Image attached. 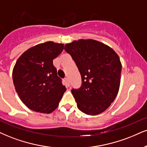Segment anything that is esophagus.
I'll return each mask as SVG.
<instances>
[{"mask_svg": "<svg viewBox=\"0 0 147 147\" xmlns=\"http://www.w3.org/2000/svg\"><path fill=\"white\" fill-rule=\"evenodd\" d=\"M65 81L67 83V86H69V79L67 78H65Z\"/></svg>", "mask_w": 147, "mask_h": 147, "instance_id": "esophagus-1", "label": "esophagus"}]
</instances>
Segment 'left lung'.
<instances>
[{"mask_svg":"<svg viewBox=\"0 0 147 147\" xmlns=\"http://www.w3.org/2000/svg\"><path fill=\"white\" fill-rule=\"evenodd\" d=\"M82 78L71 93L78 108L88 115H99L109 107L119 92L121 63L111 48L93 39H80L65 46Z\"/></svg>","mask_w":147,"mask_h":147,"instance_id":"1","label":"left lung"}]
</instances>
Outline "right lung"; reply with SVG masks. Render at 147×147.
Segmentation results:
<instances>
[{
  "instance_id": "1",
  "label": "right lung",
  "mask_w": 147,
  "mask_h": 147,
  "mask_svg": "<svg viewBox=\"0 0 147 147\" xmlns=\"http://www.w3.org/2000/svg\"><path fill=\"white\" fill-rule=\"evenodd\" d=\"M63 49V44L48 41L28 49L18 59L13 81L20 98L29 109L50 113L58 107L66 88L57 76L53 60Z\"/></svg>"
}]
</instances>
